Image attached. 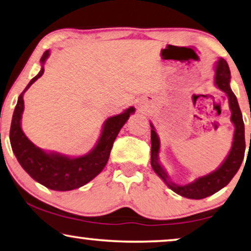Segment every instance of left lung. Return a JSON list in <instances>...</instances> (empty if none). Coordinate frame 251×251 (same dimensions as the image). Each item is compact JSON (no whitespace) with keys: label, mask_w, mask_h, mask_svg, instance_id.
<instances>
[{"label":"left lung","mask_w":251,"mask_h":251,"mask_svg":"<svg viewBox=\"0 0 251 251\" xmlns=\"http://www.w3.org/2000/svg\"><path fill=\"white\" fill-rule=\"evenodd\" d=\"M230 68H228L227 62L221 58L215 67V85L227 95L228 104H230L232 112L231 122L234 124L235 130L230 153L223 164L210 174L201 176L195 182L185 185H177L169 181L167 173L161 167L159 160H158V153H159L160 148L159 137H158L152 124H150L152 128L151 129V166H152L154 173L167 184L168 188L179 196L189 198V199H203V198L214 195L230 183L242 164L246 150L245 124H243L242 114L238 100L230 87Z\"/></svg>","instance_id":"8db88e82"}]
</instances>
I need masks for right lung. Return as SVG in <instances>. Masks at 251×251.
<instances>
[{
    "instance_id": "add662e5",
    "label": "right lung",
    "mask_w": 251,
    "mask_h": 251,
    "mask_svg": "<svg viewBox=\"0 0 251 251\" xmlns=\"http://www.w3.org/2000/svg\"><path fill=\"white\" fill-rule=\"evenodd\" d=\"M49 55L50 51H45L41 58V72L28 83L26 89L19 95L10 127V143L17 160L31 178L47 186L48 189L55 191H69L85 185L100 174L107 165L112 144L119 130L135 109L129 107L122 114L108 118L104 122L97 146L84 156L70 158L55 152H45L30 142L24 134L21 129V115L24 111V93L35 80L43 75V65Z\"/></svg>"
}]
</instances>
